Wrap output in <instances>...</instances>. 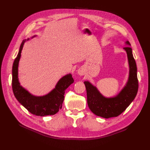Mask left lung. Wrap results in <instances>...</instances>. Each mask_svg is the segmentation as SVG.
I'll return each instance as SVG.
<instances>
[{
	"mask_svg": "<svg viewBox=\"0 0 150 150\" xmlns=\"http://www.w3.org/2000/svg\"><path fill=\"white\" fill-rule=\"evenodd\" d=\"M126 44L130 45L128 41H127ZM124 49L126 50L128 55L129 76L126 86L124 87L117 96L110 98H105L90 82H84L89 108L96 115L105 119L117 117L125 111L134 100L138 91L139 82L137 74V69L132 54V49L129 46L124 47Z\"/></svg>",
	"mask_w": 150,
	"mask_h": 150,
	"instance_id": "8db88e82",
	"label": "left lung"
}]
</instances>
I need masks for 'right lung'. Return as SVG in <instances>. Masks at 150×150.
Listing matches in <instances>:
<instances>
[{
	"instance_id": "1",
	"label": "right lung",
	"mask_w": 150,
	"mask_h": 150,
	"mask_svg": "<svg viewBox=\"0 0 150 150\" xmlns=\"http://www.w3.org/2000/svg\"><path fill=\"white\" fill-rule=\"evenodd\" d=\"M25 41H22L12 67L13 92L17 100L31 113L41 117L49 115H53L62 108L66 89L74 82V80L71 74L67 75L60 79L55 88L45 96L35 97L31 95L20 86L18 80V65Z\"/></svg>"
}]
</instances>
